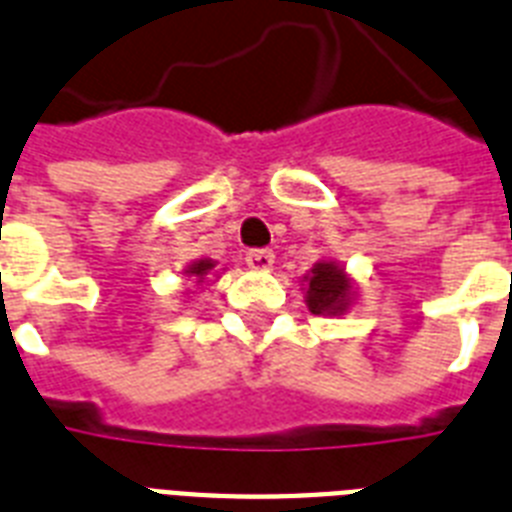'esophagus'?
<instances>
[{
    "mask_svg": "<svg viewBox=\"0 0 512 512\" xmlns=\"http://www.w3.org/2000/svg\"><path fill=\"white\" fill-rule=\"evenodd\" d=\"M244 260H247V265L252 270H270L273 268V260H276V255H273L270 249H249Z\"/></svg>",
    "mask_w": 512,
    "mask_h": 512,
    "instance_id": "obj_1",
    "label": "esophagus"
}]
</instances>
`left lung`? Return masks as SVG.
<instances>
[{
	"instance_id": "left-lung-1",
	"label": "left lung",
	"mask_w": 512,
	"mask_h": 512,
	"mask_svg": "<svg viewBox=\"0 0 512 512\" xmlns=\"http://www.w3.org/2000/svg\"><path fill=\"white\" fill-rule=\"evenodd\" d=\"M349 278L330 263H317L309 276L307 307L312 315H336L349 307Z\"/></svg>"
}]
</instances>
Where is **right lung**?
I'll return each mask as SVG.
<instances>
[{
  "label": "right lung",
  "instance_id": "right-lung-1",
  "mask_svg": "<svg viewBox=\"0 0 512 512\" xmlns=\"http://www.w3.org/2000/svg\"><path fill=\"white\" fill-rule=\"evenodd\" d=\"M210 268H213V263H210V260H200V263L192 265L190 273H192V276H197V278H203Z\"/></svg>",
  "mask_w": 512,
  "mask_h": 512
}]
</instances>
